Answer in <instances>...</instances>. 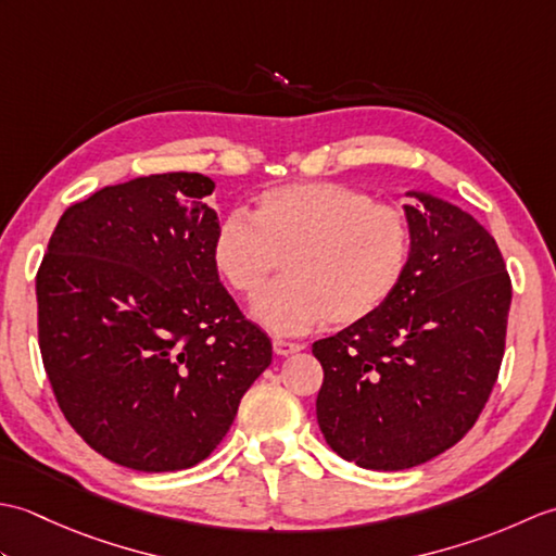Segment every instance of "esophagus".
<instances>
[{
  "instance_id": "1",
  "label": "esophagus",
  "mask_w": 556,
  "mask_h": 556,
  "mask_svg": "<svg viewBox=\"0 0 556 556\" xmlns=\"http://www.w3.org/2000/svg\"><path fill=\"white\" fill-rule=\"evenodd\" d=\"M271 349H275L277 356H291L303 349V344H296V341H287V339H271Z\"/></svg>"
}]
</instances>
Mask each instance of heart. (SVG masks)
I'll use <instances>...</instances> for the list:
<instances>
[{
    "instance_id": "heart-1",
    "label": "heart",
    "mask_w": 556,
    "mask_h": 556,
    "mask_svg": "<svg viewBox=\"0 0 556 556\" xmlns=\"http://www.w3.org/2000/svg\"><path fill=\"white\" fill-rule=\"evenodd\" d=\"M408 260L404 212L341 184L269 188L253 219L233 210L212 239L217 275L239 296H255L285 263L287 279L253 303L255 320L277 334L370 320L394 299Z\"/></svg>"
}]
</instances>
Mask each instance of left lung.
<instances>
[{
	"instance_id": "8db88e82",
	"label": "left lung",
	"mask_w": 556,
	"mask_h": 556,
	"mask_svg": "<svg viewBox=\"0 0 556 556\" xmlns=\"http://www.w3.org/2000/svg\"><path fill=\"white\" fill-rule=\"evenodd\" d=\"M406 205L410 260L370 320L313 344L325 380L317 422L334 452L370 470H404L454 446L497 382L511 277L497 241L428 193Z\"/></svg>"
}]
</instances>
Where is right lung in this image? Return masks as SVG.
Returning <instances> with one entry per match:
<instances>
[{"instance_id": "1", "label": "right lung", "mask_w": 556, "mask_h": 556, "mask_svg": "<svg viewBox=\"0 0 556 556\" xmlns=\"http://www.w3.org/2000/svg\"><path fill=\"white\" fill-rule=\"evenodd\" d=\"M212 179L172 172L66 207L35 277L47 380L83 442L164 473L215 452L271 363L212 263Z\"/></svg>"}]
</instances>
